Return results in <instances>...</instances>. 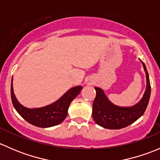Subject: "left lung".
<instances>
[{
	"label": "left lung",
	"mask_w": 160,
	"mask_h": 160,
	"mask_svg": "<svg viewBox=\"0 0 160 160\" xmlns=\"http://www.w3.org/2000/svg\"><path fill=\"white\" fill-rule=\"evenodd\" d=\"M141 62L146 72V89L142 98L135 105L131 107L115 105L108 99L101 88H94L96 98L93 103L92 116L98 125L108 129H120L130 125L144 114L149 104L151 86L147 69L144 62L142 61Z\"/></svg>",
	"instance_id": "1"
}]
</instances>
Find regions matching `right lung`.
Instances as JSON below:
<instances>
[{
    "label": "right lung",
    "mask_w": 160,
    "mask_h": 160,
    "mask_svg": "<svg viewBox=\"0 0 160 160\" xmlns=\"http://www.w3.org/2000/svg\"><path fill=\"white\" fill-rule=\"evenodd\" d=\"M82 88L81 86L72 88L62 95V98L49 105L38 108H28L18 101L14 93L11 82V101L15 110L28 123L40 128H49L63 122L68 114V108L71 101L80 93Z\"/></svg>",
    "instance_id": "obj_1"
}]
</instances>
